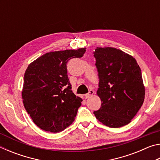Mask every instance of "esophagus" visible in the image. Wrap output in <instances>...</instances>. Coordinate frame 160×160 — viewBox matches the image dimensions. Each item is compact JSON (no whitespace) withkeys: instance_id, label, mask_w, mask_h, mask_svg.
I'll return each instance as SVG.
<instances>
[{"instance_id":"34e87169","label":"esophagus","mask_w":160,"mask_h":160,"mask_svg":"<svg viewBox=\"0 0 160 160\" xmlns=\"http://www.w3.org/2000/svg\"><path fill=\"white\" fill-rule=\"evenodd\" d=\"M93 94H94V91H93V90H90V91H89V92H88V94H86L85 95V99L90 98V97L92 95H93Z\"/></svg>"}]
</instances>
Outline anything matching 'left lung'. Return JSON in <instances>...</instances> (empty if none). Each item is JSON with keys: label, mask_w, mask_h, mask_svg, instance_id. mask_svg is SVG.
Segmentation results:
<instances>
[{"label": "left lung", "mask_w": 160, "mask_h": 160, "mask_svg": "<svg viewBox=\"0 0 160 160\" xmlns=\"http://www.w3.org/2000/svg\"><path fill=\"white\" fill-rule=\"evenodd\" d=\"M93 53L99 79L97 94L102 102L94 114L109 128L127 125L144 102L141 70L132 56L117 48L97 47Z\"/></svg>", "instance_id": "8db88e82"}]
</instances>
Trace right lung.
Wrapping results in <instances>:
<instances>
[{"label": "right lung", "instance_id": "1", "mask_svg": "<svg viewBox=\"0 0 160 160\" xmlns=\"http://www.w3.org/2000/svg\"><path fill=\"white\" fill-rule=\"evenodd\" d=\"M85 49L47 53L27 68L22 92L24 107L44 131L61 132L74 121L82 100L71 90L67 63L82 57Z\"/></svg>", "mask_w": 160, "mask_h": 160}]
</instances>
